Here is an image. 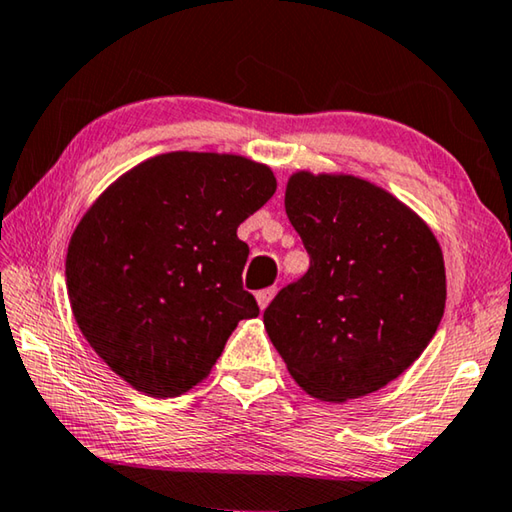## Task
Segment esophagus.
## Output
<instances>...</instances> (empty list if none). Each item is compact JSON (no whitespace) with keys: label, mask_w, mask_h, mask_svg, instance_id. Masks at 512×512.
Wrapping results in <instances>:
<instances>
[{"label":"esophagus","mask_w":512,"mask_h":512,"mask_svg":"<svg viewBox=\"0 0 512 512\" xmlns=\"http://www.w3.org/2000/svg\"><path fill=\"white\" fill-rule=\"evenodd\" d=\"M275 293H277V289H275V287H268V289L257 291V293H255V298H257V305H259V309H266V307H268V302L273 300Z\"/></svg>","instance_id":"esophagus-1"}]
</instances>
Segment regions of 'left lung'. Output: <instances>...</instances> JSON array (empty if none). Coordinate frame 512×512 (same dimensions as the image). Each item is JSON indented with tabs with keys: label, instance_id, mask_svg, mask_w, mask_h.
<instances>
[{
	"label": "left lung",
	"instance_id": "1",
	"mask_svg": "<svg viewBox=\"0 0 512 512\" xmlns=\"http://www.w3.org/2000/svg\"><path fill=\"white\" fill-rule=\"evenodd\" d=\"M284 207L311 264L266 307L268 339L316 400L379 391L420 357L445 314L436 235L400 198L350 173H291Z\"/></svg>",
	"mask_w": 512,
	"mask_h": 512
}]
</instances>
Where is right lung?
Listing matches in <instances>:
<instances>
[{
    "label": "right lung",
    "instance_id": "right-lung-1",
    "mask_svg": "<svg viewBox=\"0 0 512 512\" xmlns=\"http://www.w3.org/2000/svg\"><path fill=\"white\" fill-rule=\"evenodd\" d=\"M271 167L173 151L119 176L76 225L67 296L85 341L135 391L178 397L210 375L239 320L248 246L237 228L275 194Z\"/></svg>",
    "mask_w": 512,
    "mask_h": 512
}]
</instances>
